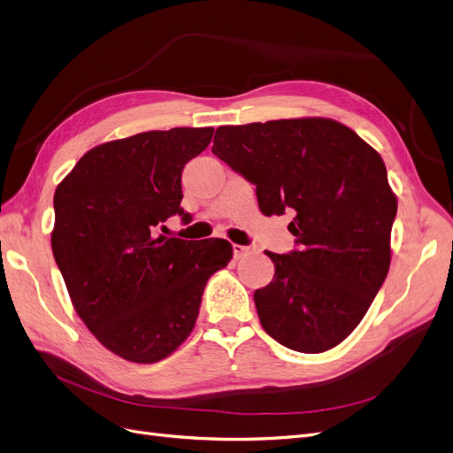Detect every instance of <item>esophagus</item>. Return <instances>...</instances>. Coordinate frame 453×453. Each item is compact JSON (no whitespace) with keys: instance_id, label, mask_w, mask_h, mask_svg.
Here are the masks:
<instances>
[{"instance_id":"34e87169","label":"esophagus","mask_w":453,"mask_h":453,"mask_svg":"<svg viewBox=\"0 0 453 453\" xmlns=\"http://www.w3.org/2000/svg\"><path fill=\"white\" fill-rule=\"evenodd\" d=\"M248 252H250V248H248V246H242V244H233V257H235V259L244 257Z\"/></svg>"}]
</instances>
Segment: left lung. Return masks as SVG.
<instances>
[{
	"label": "left lung",
	"mask_w": 453,
	"mask_h": 453,
	"mask_svg": "<svg viewBox=\"0 0 453 453\" xmlns=\"http://www.w3.org/2000/svg\"><path fill=\"white\" fill-rule=\"evenodd\" d=\"M212 153L256 184L263 214L293 216L298 248L266 252L276 273L254 293L265 332L298 353L336 347L390 269L397 199L380 155L325 117L218 127Z\"/></svg>",
	"instance_id": "1"
}]
</instances>
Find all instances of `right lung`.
Here are the masks:
<instances>
[{"mask_svg":"<svg viewBox=\"0 0 453 453\" xmlns=\"http://www.w3.org/2000/svg\"><path fill=\"white\" fill-rule=\"evenodd\" d=\"M214 128L150 130L96 145L56 188L52 252L80 319L113 355L155 364L190 336L224 239L157 235L179 214L180 173ZM164 227V226H162Z\"/></svg>","mask_w":453,"mask_h":453,"instance_id":"obj_1","label":"right lung"}]
</instances>
